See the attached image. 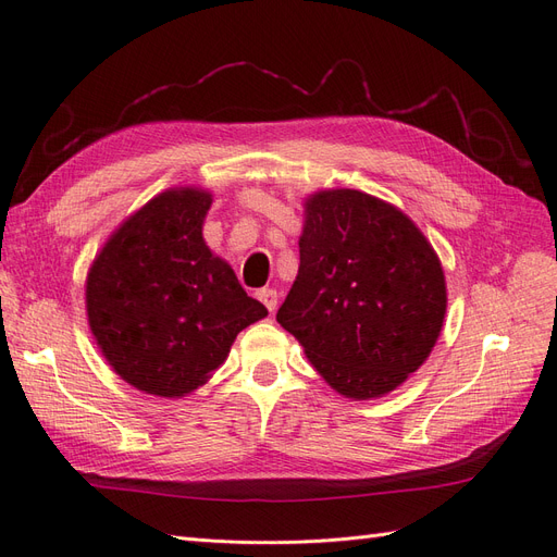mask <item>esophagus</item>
I'll return each instance as SVG.
<instances>
[{"instance_id":"obj_1","label":"esophagus","mask_w":557,"mask_h":557,"mask_svg":"<svg viewBox=\"0 0 557 557\" xmlns=\"http://www.w3.org/2000/svg\"><path fill=\"white\" fill-rule=\"evenodd\" d=\"M258 297H260V301H262V305H264L269 311L276 309V305H278V293H276L274 288H262V290L258 293Z\"/></svg>"}]
</instances>
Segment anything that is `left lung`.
<instances>
[{
    "label": "left lung",
    "instance_id": "1",
    "mask_svg": "<svg viewBox=\"0 0 557 557\" xmlns=\"http://www.w3.org/2000/svg\"><path fill=\"white\" fill-rule=\"evenodd\" d=\"M305 207L299 272L276 320L336 393L381 397L440 339L442 262L423 232L383 199L325 190Z\"/></svg>",
    "mask_w": 557,
    "mask_h": 557
}]
</instances>
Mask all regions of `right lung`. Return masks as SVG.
Returning <instances> with one entry per match:
<instances>
[{"instance_id":"1","label":"right lung","mask_w":557,"mask_h":557,"mask_svg":"<svg viewBox=\"0 0 557 557\" xmlns=\"http://www.w3.org/2000/svg\"><path fill=\"white\" fill-rule=\"evenodd\" d=\"M211 195L166 190L113 232L95 258L86 307L104 358L148 395L183 397L207 383L232 342L267 315L201 237Z\"/></svg>"}]
</instances>
